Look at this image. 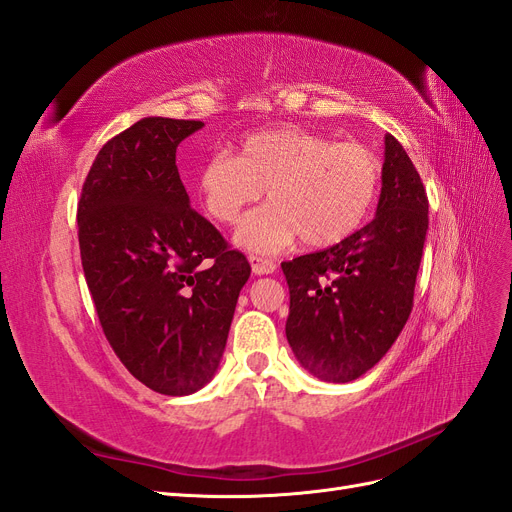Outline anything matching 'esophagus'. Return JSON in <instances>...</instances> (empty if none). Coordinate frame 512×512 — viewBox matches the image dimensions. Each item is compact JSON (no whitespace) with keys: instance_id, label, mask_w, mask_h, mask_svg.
Here are the masks:
<instances>
[{"instance_id":"esophagus-1","label":"esophagus","mask_w":512,"mask_h":512,"mask_svg":"<svg viewBox=\"0 0 512 512\" xmlns=\"http://www.w3.org/2000/svg\"><path fill=\"white\" fill-rule=\"evenodd\" d=\"M250 265H252L254 275H269L277 269L273 260L262 258V256H250Z\"/></svg>"}]
</instances>
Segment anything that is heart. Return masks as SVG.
Masks as SVG:
<instances>
[{
    "mask_svg": "<svg viewBox=\"0 0 512 512\" xmlns=\"http://www.w3.org/2000/svg\"><path fill=\"white\" fill-rule=\"evenodd\" d=\"M380 183L382 162L367 145L294 126L245 136L237 156L215 151L196 173L200 203L222 224L237 222L267 188L271 203L235 232L237 245L258 254L282 252L299 237L307 247L344 241L365 222Z\"/></svg>",
    "mask_w": 512,
    "mask_h": 512,
    "instance_id": "obj_1",
    "label": "heart"
}]
</instances>
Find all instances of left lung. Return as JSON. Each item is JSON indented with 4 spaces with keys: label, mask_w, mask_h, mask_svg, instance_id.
<instances>
[{
    "label": "left lung",
    "mask_w": 512,
    "mask_h": 512,
    "mask_svg": "<svg viewBox=\"0 0 512 512\" xmlns=\"http://www.w3.org/2000/svg\"><path fill=\"white\" fill-rule=\"evenodd\" d=\"M429 203L412 160L384 136L376 218L322 252L282 262L288 344L309 374L350 382L395 344L412 312Z\"/></svg>",
    "instance_id": "left-lung-1"
}]
</instances>
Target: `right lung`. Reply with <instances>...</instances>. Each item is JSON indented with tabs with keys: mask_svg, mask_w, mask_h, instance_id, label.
<instances>
[{
	"mask_svg": "<svg viewBox=\"0 0 512 512\" xmlns=\"http://www.w3.org/2000/svg\"><path fill=\"white\" fill-rule=\"evenodd\" d=\"M203 121L145 117L108 141L79 200L85 280L108 344L162 395H192L220 367L252 269L190 207L177 147Z\"/></svg>",
	"mask_w": 512,
	"mask_h": 512,
	"instance_id": "1",
	"label": "right lung"
}]
</instances>
